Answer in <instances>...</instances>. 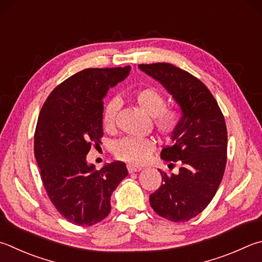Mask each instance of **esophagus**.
Segmentation results:
<instances>
[{"label":"esophagus","mask_w":262,"mask_h":262,"mask_svg":"<svg viewBox=\"0 0 262 262\" xmlns=\"http://www.w3.org/2000/svg\"><path fill=\"white\" fill-rule=\"evenodd\" d=\"M127 169H128V172H129V173H136V172H140L142 168L137 167V166H134V165H128Z\"/></svg>","instance_id":"esophagus-1"}]
</instances>
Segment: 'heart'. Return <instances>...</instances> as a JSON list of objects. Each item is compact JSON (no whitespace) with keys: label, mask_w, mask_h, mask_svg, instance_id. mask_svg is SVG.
I'll use <instances>...</instances> for the list:
<instances>
[{"label":"heart","mask_w":262,"mask_h":262,"mask_svg":"<svg viewBox=\"0 0 262 262\" xmlns=\"http://www.w3.org/2000/svg\"><path fill=\"white\" fill-rule=\"evenodd\" d=\"M134 101L145 115L154 118L155 125L164 136H170L177 130L181 120L180 112L174 107L165 106L163 94L154 88L141 89L134 94ZM120 107L118 99L108 102L103 110L102 123L104 128L111 129L115 126L117 112ZM156 149L154 140L146 137H123L113 144L112 151L118 159L126 163L140 165L149 158Z\"/></svg>","instance_id":"1"}]
</instances>
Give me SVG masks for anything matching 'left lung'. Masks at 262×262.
Masks as SVG:
<instances>
[{
    "label": "left lung",
    "instance_id": "1",
    "mask_svg": "<svg viewBox=\"0 0 262 262\" xmlns=\"http://www.w3.org/2000/svg\"><path fill=\"white\" fill-rule=\"evenodd\" d=\"M141 71L172 95L181 120L160 158L179 163L177 174L161 172L163 184L150 194L154 211L174 222L188 221L205 210L221 183L227 161V127L215 98L201 80L168 63L141 64Z\"/></svg>",
    "mask_w": 262,
    "mask_h": 262
}]
</instances>
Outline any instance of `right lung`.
I'll return each mask as SVG.
<instances>
[{
    "mask_svg": "<svg viewBox=\"0 0 262 262\" xmlns=\"http://www.w3.org/2000/svg\"><path fill=\"white\" fill-rule=\"evenodd\" d=\"M130 66L85 69L52 90L41 108L34 154L51 203L66 220L93 226L111 211V194L128 175L125 163L96 170L85 156L103 136V98L125 80Z\"/></svg>",
    "mask_w": 262,
    "mask_h": 262,
    "instance_id": "add662e5",
    "label": "right lung"
}]
</instances>
